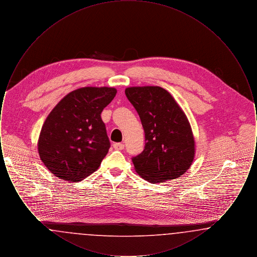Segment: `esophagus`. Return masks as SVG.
I'll return each mask as SVG.
<instances>
[{"instance_id": "obj_1", "label": "esophagus", "mask_w": 257, "mask_h": 257, "mask_svg": "<svg viewBox=\"0 0 257 257\" xmlns=\"http://www.w3.org/2000/svg\"><path fill=\"white\" fill-rule=\"evenodd\" d=\"M112 147H113L114 149H116V150H122L123 148H124V145L120 144V143H117V144H113Z\"/></svg>"}]
</instances>
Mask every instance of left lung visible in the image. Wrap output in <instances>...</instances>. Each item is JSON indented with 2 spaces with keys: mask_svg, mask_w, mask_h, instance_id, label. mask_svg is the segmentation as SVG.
Listing matches in <instances>:
<instances>
[{
  "mask_svg": "<svg viewBox=\"0 0 257 257\" xmlns=\"http://www.w3.org/2000/svg\"><path fill=\"white\" fill-rule=\"evenodd\" d=\"M125 94L138 111L146 136L144 151L132 159L136 172L153 184L183 175L195 159L196 142L182 108L161 86H130Z\"/></svg>",
  "mask_w": 257,
  "mask_h": 257,
  "instance_id": "1",
  "label": "left lung"
}]
</instances>
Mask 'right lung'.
Returning <instances> with one entry per match:
<instances>
[{
	"mask_svg": "<svg viewBox=\"0 0 257 257\" xmlns=\"http://www.w3.org/2000/svg\"><path fill=\"white\" fill-rule=\"evenodd\" d=\"M115 94L114 87H80L50 111L40 130L37 150L56 177L79 182L97 171L110 148L101 112Z\"/></svg>",
	"mask_w": 257,
	"mask_h": 257,
	"instance_id": "right-lung-1",
	"label": "right lung"
}]
</instances>
